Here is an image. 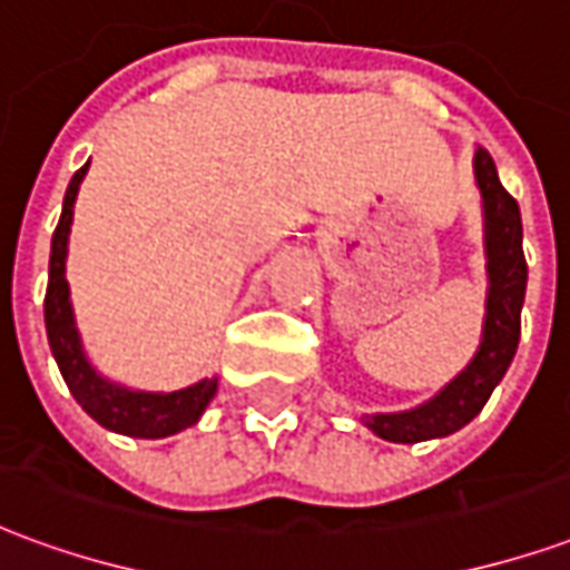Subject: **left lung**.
Listing matches in <instances>:
<instances>
[{
  "mask_svg": "<svg viewBox=\"0 0 570 570\" xmlns=\"http://www.w3.org/2000/svg\"><path fill=\"white\" fill-rule=\"evenodd\" d=\"M479 195H482V228H485V323L482 342L466 370L442 387L424 406L391 415H366V428L387 442H424L449 436L476 419L498 387L503 372L513 363L522 330V302H525L528 265L522 253V216L519 204L501 186L498 167L485 149L473 155Z\"/></svg>",
  "mask_w": 570,
  "mask_h": 570,
  "instance_id": "1",
  "label": "left lung"
}]
</instances>
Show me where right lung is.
<instances>
[{"label":"right lung","mask_w":570,"mask_h":570,"mask_svg":"<svg viewBox=\"0 0 570 570\" xmlns=\"http://www.w3.org/2000/svg\"><path fill=\"white\" fill-rule=\"evenodd\" d=\"M91 164V161H88ZM88 164L76 170L69 179L67 195H63V213L51 237V262H48V293H45V330H48V345L55 354L63 382L76 396L88 415L106 430H116L125 436H140V440H161L174 436L179 430L191 428L204 415L216 396V379L174 391V394H146V391H128L121 384L109 382L94 370L85 347H81L76 317H72V302H69L67 284V244L69 225H72V204L79 195V186Z\"/></svg>","instance_id":"right-lung-1"}]
</instances>
